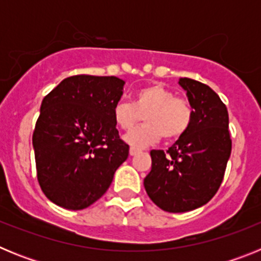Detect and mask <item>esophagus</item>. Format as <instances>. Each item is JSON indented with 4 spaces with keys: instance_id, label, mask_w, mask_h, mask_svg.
<instances>
[{
    "instance_id": "esophagus-1",
    "label": "esophagus",
    "mask_w": 261,
    "mask_h": 261,
    "mask_svg": "<svg viewBox=\"0 0 261 261\" xmlns=\"http://www.w3.org/2000/svg\"><path fill=\"white\" fill-rule=\"evenodd\" d=\"M140 149H136V147H130V149H129V154H130V155H136V154H138L140 153Z\"/></svg>"
}]
</instances>
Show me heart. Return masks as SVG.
<instances>
[{
    "instance_id": "b5f03b06",
    "label": "heart",
    "mask_w": 261,
    "mask_h": 261,
    "mask_svg": "<svg viewBox=\"0 0 261 261\" xmlns=\"http://www.w3.org/2000/svg\"><path fill=\"white\" fill-rule=\"evenodd\" d=\"M114 120L123 130L132 129L144 116L146 123L133 129L124 137L132 147H144L165 137L176 140L186 135L193 120V108L184 98L162 85H147L137 90L133 103L115 105Z\"/></svg>"
}]
</instances>
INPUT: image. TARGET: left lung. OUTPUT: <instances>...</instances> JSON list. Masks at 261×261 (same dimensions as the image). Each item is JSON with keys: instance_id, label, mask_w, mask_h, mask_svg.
<instances>
[{"instance_id": "obj_1", "label": "left lung", "mask_w": 261, "mask_h": 261, "mask_svg": "<svg viewBox=\"0 0 261 261\" xmlns=\"http://www.w3.org/2000/svg\"><path fill=\"white\" fill-rule=\"evenodd\" d=\"M177 84L193 108L192 124L167 151H150L151 171L144 179L151 201L170 213L206 204L220 188L231 154L229 114L220 96L191 78Z\"/></svg>"}]
</instances>
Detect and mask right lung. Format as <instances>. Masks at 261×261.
Masks as SVG:
<instances>
[{
    "mask_svg": "<svg viewBox=\"0 0 261 261\" xmlns=\"http://www.w3.org/2000/svg\"><path fill=\"white\" fill-rule=\"evenodd\" d=\"M123 80L73 75L43 99L32 136L41 191L53 204L81 211L100 199L129 154L112 111Z\"/></svg>",
    "mask_w": 261,
    "mask_h": 261,
    "instance_id": "right-lung-1",
    "label": "right lung"
}]
</instances>
